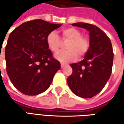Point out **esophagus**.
Listing matches in <instances>:
<instances>
[{"instance_id": "obj_1", "label": "esophagus", "mask_w": 124, "mask_h": 124, "mask_svg": "<svg viewBox=\"0 0 124 124\" xmlns=\"http://www.w3.org/2000/svg\"><path fill=\"white\" fill-rule=\"evenodd\" d=\"M64 66H65L64 63H61V68H63Z\"/></svg>"}]
</instances>
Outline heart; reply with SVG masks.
<instances>
[{"label":"heart","mask_w":124,"mask_h":124,"mask_svg":"<svg viewBox=\"0 0 124 124\" xmlns=\"http://www.w3.org/2000/svg\"><path fill=\"white\" fill-rule=\"evenodd\" d=\"M61 39L68 41L65 45L67 50L60 51L55 54V58L62 63H68L77 59V55L81 57L87 53L90 47V41L86 36H82L81 31L74 27L62 30ZM47 45L51 52L56 53L61 46V41L54 31L48 34L46 39Z\"/></svg>","instance_id":"obj_1"}]
</instances>
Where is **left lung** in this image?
Here are the masks:
<instances>
[{
	"mask_svg": "<svg viewBox=\"0 0 124 124\" xmlns=\"http://www.w3.org/2000/svg\"><path fill=\"white\" fill-rule=\"evenodd\" d=\"M72 25L89 31L90 47L83 60L70 65L72 73L67 82L76 95L92 98L102 90L112 73V43L106 33L94 25L76 23Z\"/></svg>",
	"mask_w": 124,
	"mask_h": 124,
	"instance_id": "8db88e82",
	"label": "left lung"
}]
</instances>
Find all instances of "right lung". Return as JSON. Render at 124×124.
Instances as JSON below:
<instances>
[{
  "label": "right lung",
  "instance_id": "obj_1",
  "mask_svg": "<svg viewBox=\"0 0 124 124\" xmlns=\"http://www.w3.org/2000/svg\"><path fill=\"white\" fill-rule=\"evenodd\" d=\"M61 25L36 19L23 23L10 33L5 47L6 70L14 86L23 94L34 96L45 92L61 68L46 39Z\"/></svg>",
  "mask_w": 124,
  "mask_h": 124
}]
</instances>
